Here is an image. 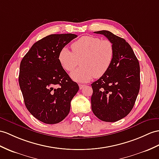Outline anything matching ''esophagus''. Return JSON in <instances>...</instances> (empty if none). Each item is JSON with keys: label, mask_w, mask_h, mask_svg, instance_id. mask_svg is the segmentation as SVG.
<instances>
[{"label": "esophagus", "mask_w": 159, "mask_h": 159, "mask_svg": "<svg viewBox=\"0 0 159 159\" xmlns=\"http://www.w3.org/2000/svg\"><path fill=\"white\" fill-rule=\"evenodd\" d=\"M79 86H80V90H82V89H83L84 88L86 87V85L80 84H79Z\"/></svg>", "instance_id": "1"}]
</instances>
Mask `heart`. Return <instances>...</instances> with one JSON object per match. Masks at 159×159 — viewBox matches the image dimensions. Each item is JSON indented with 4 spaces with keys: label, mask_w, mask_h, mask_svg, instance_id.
<instances>
[{
    "label": "heart",
    "mask_w": 159,
    "mask_h": 159,
    "mask_svg": "<svg viewBox=\"0 0 159 159\" xmlns=\"http://www.w3.org/2000/svg\"><path fill=\"white\" fill-rule=\"evenodd\" d=\"M72 52L63 47L58 55V61L64 70L71 71L78 64L82 66L71 73L77 82H87L94 76L103 75L113 63L115 50L109 40L93 36H84L71 44Z\"/></svg>",
    "instance_id": "1"
}]
</instances>
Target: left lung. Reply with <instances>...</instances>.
Here are the masks:
<instances>
[{
    "label": "left lung",
    "mask_w": 159,
    "mask_h": 159,
    "mask_svg": "<svg viewBox=\"0 0 159 159\" xmlns=\"http://www.w3.org/2000/svg\"><path fill=\"white\" fill-rule=\"evenodd\" d=\"M94 33L112 42L115 54L109 70L91 84L92 110L102 121L115 122L126 117L134 106L140 90V65L123 38L107 30Z\"/></svg>",
    "instance_id": "8db88e82"
}]
</instances>
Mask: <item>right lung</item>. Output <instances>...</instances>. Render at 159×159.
<instances>
[{"label": "right lung", "instance_id": "right-lung-1", "mask_svg": "<svg viewBox=\"0 0 159 159\" xmlns=\"http://www.w3.org/2000/svg\"><path fill=\"white\" fill-rule=\"evenodd\" d=\"M77 36L51 34L38 40L20 63L19 84L27 109L35 118L55 124L67 117L79 90L58 61L62 48Z\"/></svg>", "mask_w": 159, "mask_h": 159}]
</instances>
